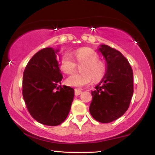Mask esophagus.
Wrapping results in <instances>:
<instances>
[{
  "instance_id": "1",
  "label": "esophagus",
  "mask_w": 155,
  "mask_h": 155,
  "mask_svg": "<svg viewBox=\"0 0 155 155\" xmlns=\"http://www.w3.org/2000/svg\"><path fill=\"white\" fill-rule=\"evenodd\" d=\"M82 92L81 90H77V89H75V94L76 95V96H78V95H80V94H81Z\"/></svg>"
}]
</instances>
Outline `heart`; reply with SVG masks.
<instances>
[{
  "label": "heart",
  "instance_id": "1",
  "mask_svg": "<svg viewBox=\"0 0 155 155\" xmlns=\"http://www.w3.org/2000/svg\"><path fill=\"white\" fill-rule=\"evenodd\" d=\"M78 63H84L80 74H74L68 78L67 84L75 87H81L90 84L92 78L94 81H99L104 74V65L98 61V55L90 48H82L74 54ZM76 67L75 61L71 54H66L61 61V68L65 73H73Z\"/></svg>",
  "mask_w": 155,
  "mask_h": 155
}]
</instances>
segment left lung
<instances>
[{
	"instance_id": "1",
	"label": "left lung",
	"mask_w": 155,
	"mask_h": 155,
	"mask_svg": "<svg viewBox=\"0 0 155 155\" xmlns=\"http://www.w3.org/2000/svg\"><path fill=\"white\" fill-rule=\"evenodd\" d=\"M98 51L106 61V73L92 91L90 112L97 121L107 124L128 110L133 94V73L121 53L101 44Z\"/></svg>"
}]
</instances>
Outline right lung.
<instances>
[{"instance_id":"1","label":"right lung","mask_w":155,"mask_h":155,"mask_svg":"<svg viewBox=\"0 0 155 155\" xmlns=\"http://www.w3.org/2000/svg\"><path fill=\"white\" fill-rule=\"evenodd\" d=\"M59 49L40 50L27 63L23 73L22 95L29 114L40 124L60 125L67 118L74 98L71 87H58L63 79L57 60Z\"/></svg>"}]
</instances>
